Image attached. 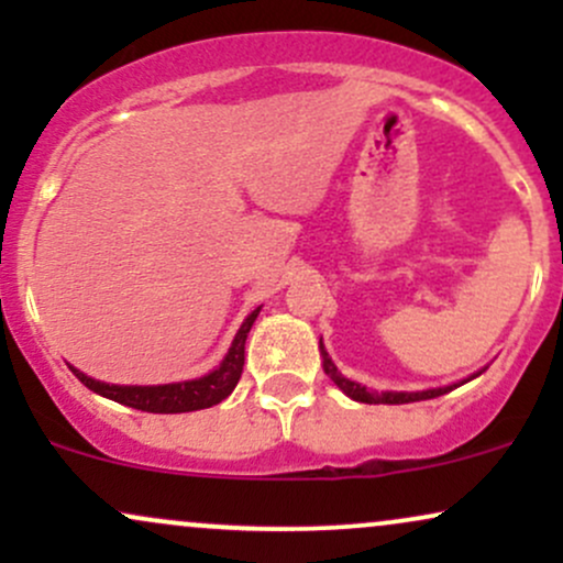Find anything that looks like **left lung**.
Instances as JSON below:
<instances>
[{"label": "left lung", "instance_id": "1", "mask_svg": "<svg viewBox=\"0 0 563 563\" xmlns=\"http://www.w3.org/2000/svg\"><path fill=\"white\" fill-rule=\"evenodd\" d=\"M320 357H322V371L331 376V380L335 386H339L341 391L346 394L349 399H354V402H367V405H405V402H421V399H434V397H442V394H448L452 389H457V386L468 384V380H474L476 376H482L487 367H482V371H476L474 376L457 380V384H450V386H437V389H423V391H371L365 389L363 384H357V380L341 376L339 367L331 357H328L325 346H322V339H320Z\"/></svg>", "mask_w": 563, "mask_h": 563}]
</instances>
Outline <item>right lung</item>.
Here are the masks:
<instances>
[{"label":"right lung","instance_id":"obj_1","mask_svg":"<svg viewBox=\"0 0 563 563\" xmlns=\"http://www.w3.org/2000/svg\"><path fill=\"white\" fill-rule=\"evenodd\" d=\"M262 307H256L238 328L235 339L224 354V360L214 371H209L206 376L190 378V380H177V384H158V386H121V384H106V380L89 378L87 373L76 371L74 365L70 373L81 380L87 389H92L100 397L113 399V402L134 407L142 412H192L203 410V407L219 405L222 399H228L232 389L238 386L245 363V339H249L251 325L260 318Z\"/></svg>","mask_w":563,"mask_h":563}]
</instances>
